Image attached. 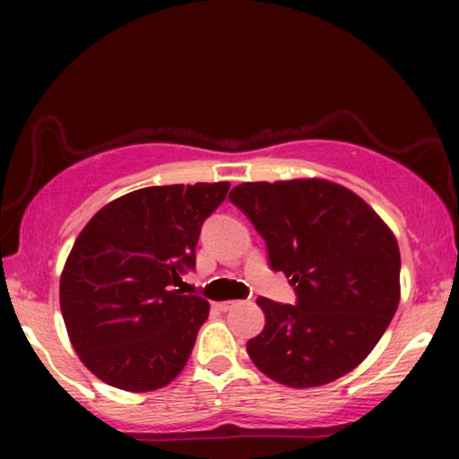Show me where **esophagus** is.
<instances>
[{
  "mask_svg": "<svg viewBox=\"0 0 459 459\" xmlns=\"http://www.w3.org/2000/svg\"><path fill=\"white\" fill-rule=\"evenodd\" d=\"M236 305H238V300H223V303H217V309L219 311H230V309H234Z\"/></svg>",
  "mask_w": 459,
  "mask_h": 459,
  "instance_id": "obj_1",
  "label": "esophagus"
}]
</instances>
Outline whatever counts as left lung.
Listing matches in <instances>:
<instances>
[{"mask_svg": "<svg viewBox=\"0 0 459 459\" xmlns=\"http://www.w3.org/2000/svg\"><path fill=\"white\" fill-rule=\"evenodd\" d=\"M267 244L297 303H256L265 328L247 351L292 388L322 386L369 355L399 307L401 255L388 225L347 187L325 179L255 181L230 192Z\"/></svg>", "mask_w": 459, "mask_h": 459, "instance_id": "8db88e82", "label": "left lung"}]
</instances>
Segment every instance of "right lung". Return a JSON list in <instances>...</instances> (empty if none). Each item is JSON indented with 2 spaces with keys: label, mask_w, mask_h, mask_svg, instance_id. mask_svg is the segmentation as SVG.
Wrapping results in <instances>:
<instances>
[{
  "label": "right lung",
  "mask_w": 459,
  "mask_h": 459,
  "mask_svg": "<svg viewBox=\"0 0 459 459\" xmlns=\"http://www.w3.org/2000/svg\"><path fill=\"white\" fill-rule=\"evenodd\" d=\"M230 184L152 186L112 200L77 236L60 309L85 368L131 393L167 386L190 359L209 303L184 294L204 219Z\"/></svg>",
  "instance_id": "add662e5"
}]
</instances>
